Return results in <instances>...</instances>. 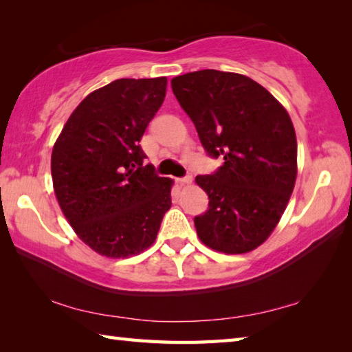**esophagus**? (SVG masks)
<instances>
[{"label":"esophagus","mask_w":352,"mask_h":352,"mask_svg":"<svg viewBox=\"0 0 352 352\" xmlns=\"http://www.w3.org/2000/svg\"><path fill=\"white\" fill-rule=\"evenodd\" d=\"M192 180H193L192 175H186V177H183V178H177V182L180 183V184H190Z\"/></svg>","instance_id":"34e87169"}]
</instances>
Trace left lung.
Segmentation results:
<instances>
[{
	"label": "left lung",
	"mask_w": 352,
	"mask_h": 352,
	"mask_svg": "<svg viewBox=\"0 0 352 352\" xmlns=\"http://www.w3.org/2000/svg\"><path fill=\"white\" fill-rule=\"evenodd\" d=\"M207 154L223 164L197 184L208 195L195 216L201 242L226 254L263 243L278 223L296 180V136L281 104L250 77L203 69L170 81Z\"/></svg>",
	"instance_id": "8db88e82"
}]
</instances>
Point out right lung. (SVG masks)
Segmentation results:
<instances>
[{"mask_svg": "<svg viewBox=\"0 0 352 352\" xmlns=\"http://www.w3.org/2000/svg\"><path fill=\"white\" fill-rule=\"evenodd\" d=\"M166 77L119 78L89 94L52 148L58 204L77 236L101 256L149 248L170 207L172 180L145 164L140 139L162 107Z\"/></svg>", "mask_w": 352, "mask_h": 352, "instance_id": "right-lung-1", "label": "right lung"}]
</instances>
